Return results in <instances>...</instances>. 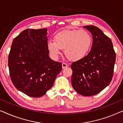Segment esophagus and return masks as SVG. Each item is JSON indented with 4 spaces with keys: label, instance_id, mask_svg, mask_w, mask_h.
Returning a JSON list of instances; mask_svg holds the SVG:
<instances>
[{
    "label": "esophagus",
    "instance_id": "obj_1",
    "mask_svg": "<svg viewBox=\"0 0 123 123\" xmlns=\"http://www.w3.org/2000/svg\"><path fill=\"white\" fill-rule=\"evenodd\" d=\"M67 67H68V64H67L65 63H63V64H62V68L63 69H64Z\"/></svg>",
    "mask_w": 123,
    "mask_h": 123
}]
</instances>
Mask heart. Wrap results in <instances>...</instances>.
<instances>
[{
	"instance_id": "heart-1",
	"label": "heart",
	"mask_w": 123,
	"mask_h": 123,
	"mask_svg": "<svg viewBox=\"0 0 123 123\" xmlns=\"http://www.w3.org/2000/svg\"><path fill=\"white\" fill-rule=\"evenodd\" d=\"M91 35L85 30H67L55 35L54 41L50 40L47 48L54 58H58L61 49H64L66 56L72 61L85 58L92 47Z\"/></svg>"
}]
</instances>
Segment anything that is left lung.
<instances>
[{
	"label": "left lung",
	"instance_id": "left-lung-1",
	"mask_svg": "<svg viewBox=\"0 0 123 123\" xmlns=\"http://www.w3.org/2000/svg\"><path fill=\"white\" fill-rule=\"evenodd\" d=\"M91 33L93 43L87 56L73 62L72 85L84 96H93L106 88L111 81L116 54L111 39L95 26H85Z\"/></svg>",
	"mask_w": 123,
	"mask_h": 123
}]
</instances>
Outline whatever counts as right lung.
Segmentation results:
<instances>
[{
	"label": "right lung",
	"mask_w": 123,
	"mask_h": 123,
	"mask_svg": "<svg viewBox=\"0 0 123 123\" xmlns=\"http://www.w3.org/2000/svg\"><path fill=\"white\" fill-rule=\"evenodd\" d=\"M47 30L23 31L13 39L8 56L12 82L18 90L30 97L44 95L62 70V63L49 56Z\"/></svg>",
	"instance_id": "1"
}]
</instances>
